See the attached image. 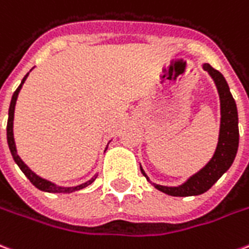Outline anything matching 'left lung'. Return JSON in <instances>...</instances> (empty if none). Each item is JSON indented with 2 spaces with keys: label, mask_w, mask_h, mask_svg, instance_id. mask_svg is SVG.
Masks as SVG:
<instances>
[{
  "label": "left lung",
  "mask_w": 249,
  "mask_h": 249,
  "mask_svg": "<svg viewBox=\"0 0 249 249\" xmlns=\"http://www.w3.org/2000/svg\"><path fill=\"white\" fill-rule=\"evenodd\" d=\"M204 69L214 79V82L217 85L218 92H219V99H221V129H219V140H218L217 149H215L213 158L209 160L208 164L179 187H163V185L154 184L157 189L170 195V196H197V195H202L209 191L226 171L230 168L235 157H236V151H238V109H236V104L231 95L229 85L226 82L225 77L218 70L214 69L213 66L204 64ZM141 172L147 179V176L142 168Z\"/></svg>",
  "instance_id": "8db88e82"
}]
</instances>
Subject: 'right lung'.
<instances>
[{"label": "right lung", "instance_id": "right-lung-1", "mask_svg": "<svg viewBox=\"0 0 249 249\" xmlns=\"http://www.w3.org/2000/svg\"><path fill=\"white\" fill-rule=\"evenodd\" d=\"M28 77V73L24 75V78L22 79V83L19 85V87L17 90L14 91V94H13V98H11L10 102V108H9V119H7V126H6V134H7V143H9V149L11 151V155H13V158H14L15 163L18 164L19 168L22 170L24 175L27 176V179L31 181L34 185H35L37 189H40V191H44V192H49V193H71L74 191H79V189H82V188L87 187V185H90L95 179H96V176L92 178L91 180L86 181V183L81 184V185H77V187H57L56 184L51 183L48 180L41 179L39 176L34 174L30 168H28L26 164L23 163V160L19 158V155L17 154V149H15V142H14V134H13V120H14V109H15V103H17V98H18V94L20 89H22V85L24 83L26 78Z\"/></svg>", "mask_w": 249, "mask_h": 249}]
</instances>
